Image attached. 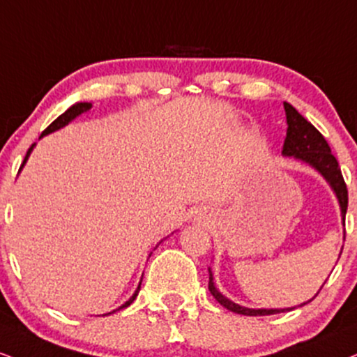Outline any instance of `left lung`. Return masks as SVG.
<instances>
[{"instance_id": "8db88e82", "label": "left lung", "mask_w": 357, "mask_h": 357, "mask_svg": "<svg viewBox=\"0 0 357 357\" xmlns=\"http://www.w3.org/2000/svg\"><path fill=\"white\" fill-rule=\"evenodd\" d=\"M286 109V119H287V132L284 146H282V154L284 156H294L296 160H301L312 167H316L321 174L328 179L334 192H336L339 204H341V214L342 220H346V211H347V186L342 178L341 167L334 154L331 153V148L328 141L324 139V136L307 121L304 116H301L296 111L289 102H284ZM342 252V251H341ZM209 291L216 298V301L225 306L229 311L238 312L243 316H269V314H278V312H286L293 311L291 309H249L243 307L239 304H234L229 299H226L220 291L214 287L213 282V274L209 271Z\"/></svg>"}]
</instances>
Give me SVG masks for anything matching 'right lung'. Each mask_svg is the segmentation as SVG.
Returning <instances> with one entry per match:
<instances>
[{
	"mask_svg": "<svg viewBox=\"0 0 357 357\" xmlns=\"http://www.w3.org/2000/svg\"><path fill=\"white\" fill-rule=\"evenodd\" d=\"M89 109H91V102H76V105H73L70 109H68V111H64V113H63L61 116H58V118H56V119H54V121H53V123H51V124H50V126H48V128H46V130L41 132V136H40V137H43V136H46V135H50V132H53V131H56V130H59V128L66 126V124H68V123H70V121H71V119H75V118H76V116H78V114H81V113H86V111H89ZM33 146H34V144H33ZM33 146H31V148H29V149H28L26 156H24V161H23V165H24V162H26V160H28V156H29V153H31V149H33ZM23 165H21V167H23ZM21 167H20V169H21ZM139 287H141V284H139V286H137L136 293H135V294H132V296H131V298H130V299H128V301L123 304V306H119L118 309H116V311H119V309H123V307L130 306V304H131V303H132V301H135V299H136V296H137V293H139ZM113 312H114V311H113ZM108 314H109V312H108ZM105 316H106V314H105Z\"/></svg>",
	"mask_w": 357,
	"mask_h": 357,
	"instance_id": "1",
	"label": "right lung"
}]
</instances>
